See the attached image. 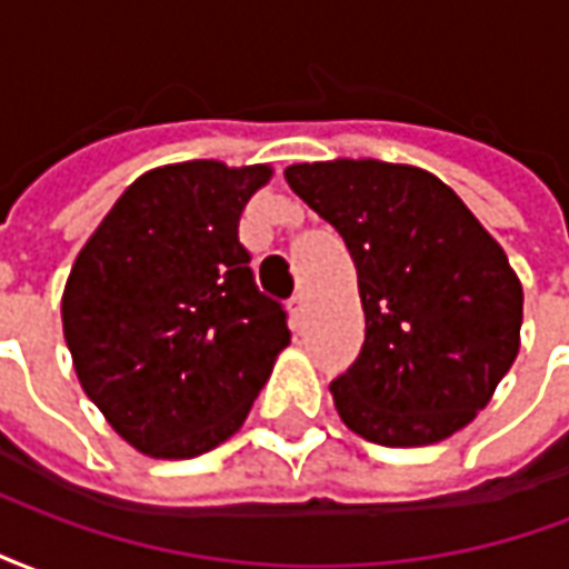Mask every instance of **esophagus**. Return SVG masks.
Instances as JSON below:
<instances>
[{
  "label": "esophagus",
  "mask_w": 569,
  "mask_h": 569,
  "mask_svg": "<svg viewBox=\"0 0 569 569\" xmlns=\"http://www.w3.org/2000/svg\"><path fill=\"white\" fill-rule=\"evenodd\" d=\"M289 313H292V320L301 322L305 320V313H308V298L305 296H296L289 301Z\"/></svg>",
  "instance_id": "34e87169"
}]
</instances>
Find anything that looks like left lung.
<instances>
[{
  "label": "left lung",
  "mask_w": 569,
  "mask_h": 569,
  "mask_svg": "<svg viewBox=\"0 0 569 569\" xmlns=\"http://www.w3.org/2000/svg\"><path fill=\"white\" fill-rule=\"evenodd\" d=\"M286 182L357 264L366 341L329 387L345 427L420 448L472 423L521 347L525 289L500 243L453 188L411 163H292Z\"/></svg>",
  "instance_id": "left-lung-1"
}]
</instances>
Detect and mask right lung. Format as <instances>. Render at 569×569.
Here are the masks:
<instances>
[{
    "label": "right lung",
    "instance_id": "right-lung-1",
    "mask_svg": "<svg viewBox=\"0 0 569 569\" xmlns=\"http://www.w3.org/2000/svg\"><path fill=\"white\" fill-rule=\"evenodd\" d=\"M271 176V163L154 167L72 261L60 301L72 369L140 453L186 460L231 439L289 345L237 240Z\"/></svg>",
    "mask_w": 569,
    "mask_h": 569
}]
</instances>
